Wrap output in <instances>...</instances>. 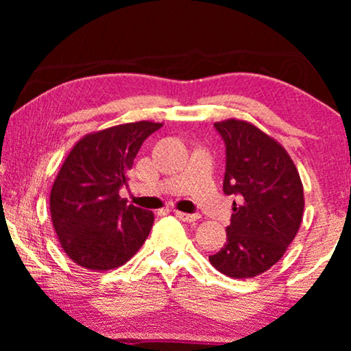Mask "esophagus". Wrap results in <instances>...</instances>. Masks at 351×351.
<instances>
[{
    "mask_svg": "<svg viewBox=\"0 0 351 351\" xmlns=\"http://www.w3.org/2000/svg\"><path fill=\"white\" fill-rule=\"evenodd\" d=\"M176 217H179L180 220H184L186 223H195L199 220V215L198 214H186V213H182V210H174Z\"/></svg>",
    "mask_w": 351,
    "mask_h": 351,
    "instance_id": "obj_1",
    "label": "esophagus"
}]
</instances>
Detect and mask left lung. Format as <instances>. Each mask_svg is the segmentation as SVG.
I'll list each match as a JSON object with an SVG mask.
<instances>
[{"label":"left lung","mask_w":351,"mask_h":351,"mask_svg":"<svg viewBox=\"0 0 351 351\" xmlns=\"http://www.w3.org/2000/svg\"><path fill=\"white\" fill-rule=\"evenodd\" d=\"M225 147L223 193L237 195L227 243L209 256L215 270L234 280L262 275L285 256L305 208L304 185L286 148L252 123L214 124Z\"/></svg>","instance_id":"1"}]
</instances>
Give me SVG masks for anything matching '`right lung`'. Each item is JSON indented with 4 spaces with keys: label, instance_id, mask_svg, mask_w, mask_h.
Masks as SVG:
<instances>
[{
    "label": "right lung",
    "instance_id": "right-lung-1",
    "mask_svg": "<svg viewBox=\"0 0 351 351\" xmlns=\"http://www.w3.org/2000/svg\"><path fill=\"white\" fill-rule=\"evenodd\" d=\"M162 123L136 121L86 134L65 158L51 190V219L76 265L107 271L126 263L150 233L152 210L128 204L119 189L143 141Z\"/></svg>",
    "mask_w": 351,
    "mask_h": 351
}]
</instances>
